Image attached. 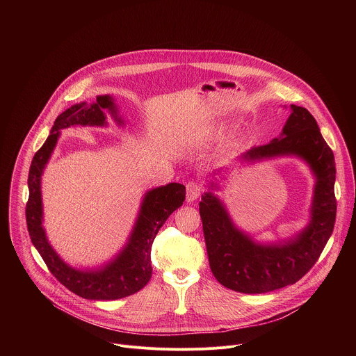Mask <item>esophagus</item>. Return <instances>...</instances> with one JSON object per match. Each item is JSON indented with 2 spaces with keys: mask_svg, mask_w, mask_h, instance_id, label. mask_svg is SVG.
Segmentation results:
<instances>
[{
  "mask_svg": "<svg viewBox=\"0 0 356 356\" xmlns=\"http://www.w3.org/2000/svg\"><path fill=\"white\" fill-rule=\"evenodd\" d=\"M186 200H187V202H193V201H195L200 195H201V193H202V187H201V184L198 183V181H194V180H191V181H188L187 184H186Z\"/></svg>",
  "mask_w": 356,
  "mask_h": 356,
  "instance_id": "esophagus-1",
  "label": "esophagus"
}]
</instances>
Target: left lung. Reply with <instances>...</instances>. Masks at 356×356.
Wrapping results in <instances>:
<instances>
[{
  "label": "left lung",
  "instance_id": "left-lung-1",
  "mask_svg": "<svg viewBox=\"0 0 356 356\" xmlns=\"http://www.w3.org/2000/svg\"><path fill=\"white\" fill-rule=\"evenodd\" d=\"M290 110L279 138L249 149L239 159L255 163L296 156L309 165L316 184L306 228L289 239L259 243L234 224L224 202L213 193L218 188L217 183L211 181L210 191L201 195L200 217L211 272L222 286L239 293H268L298 282L314 266L334 229V154L314 117L298 106L291 104Z\"/></svg>",
  "mask_w": 356,
  "mask_h": 356
}]
</instances>
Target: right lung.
I'll list each match as a JSON object with an SVG mask.
<instances>
[{"instance_id": "add662e5", "label": "right lung", "mask_w": 356, "mask_h": 356, "mask_svg": "<svg viewBox=\"0 0 356 356\" xmlns=\"http://www.w3.org/2000/svg\"><path fill=\"white\" fill-rule=\"evenodd\" d=\"M106 111H110L117 124H124L118 117L114 98L108 94L98 95L92 104H74L62 113L56 118L43 146L35 154L28 176L29 198L26 204V225L31 241L50 273L70 291L88 300H117L128 297L146 286L152 276V243L169 216L183 204L186 198V187L180 183H169L146 191L128 242L114 259L103 266L81 270L72 268L58 255L49 243L44 228L42 227V175L54 154L62 129L76 125L106 127Z\"/></svg>"}]
</instances>
